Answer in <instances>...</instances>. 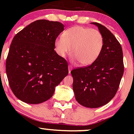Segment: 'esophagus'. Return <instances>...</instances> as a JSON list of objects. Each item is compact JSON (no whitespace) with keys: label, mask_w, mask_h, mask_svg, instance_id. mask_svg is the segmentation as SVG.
I'll list each match as a JSON object with an SVG mask.
<instances>
[{"label":"esophagus","mask_w":134,"mask_h":134,"mask_svg":"<svg viewBox=\"0 0 134 134\" xmlns=\"http://www.w3.org/2000/svg\"><path fill=\"white\" fill-rule=\"evenodd\" d=\"M71 70H72V66L69 65V74H70V72H71Z\"/></svg>","instance_id":"34e87169"}]
</instances>
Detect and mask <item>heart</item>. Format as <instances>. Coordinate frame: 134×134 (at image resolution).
I'll return each instance as SVG.
<instances>
[{
  "mask_svg": "<svg viewBox=\"0 0 134 134\" xmlns=\"http://www.w3.org/2000/svg\"><path fill=\"white\" fill-rule=\"evenodd\" d=\"M103 47L104 38L99 30L79 26L65 30L62 38L55 41V50L60 56L64 57L70 53L81 65L94 62Z\"/></svg>",
  "mask_w": 134,
  "mask_h": 134,
  "instance_id": "1",
  "label": "heart"
}]
</instances>
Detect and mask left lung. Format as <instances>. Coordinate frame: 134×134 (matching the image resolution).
I'll use <instances>...</instances> for the list:
<instances>
[{
    "mask_svg": "<svg viewBox=\"0 0 134 134\" xmlns=\"http://www.w3.org/2000/svg\"><path fill=\"white\" fill-rule=\"evenodd\" d=\"M95 24L104 38V47L98 59L86 67L72 70L73 90L77 101L87 108H98L114 98L124 72L121 44L102 24Z\"/></svg>",
    "mask_w": 134,
    "mask_h": 134,
    "instance_id": "1",
    "label": "left lung"
}]
</instances>
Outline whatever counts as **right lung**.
Wrapping results in <instances>:
<instances>
[{"label":"right lung","instance_id":"obj_1","mask_svg":"<svg viewBox=\"0 0 134 134\" xmlns=\"http://www.w3.org/2000/svg\"><path fill=\"white\" fill-rule=\"evenodd\" d=\"M64 27L58 21L37 20L14 37L6 74L14 94L23 102L38 104L49 99L69 74L67 62L54 50Z\"/></svg>","mask_w":134,"mask_h":134}]
</instances>
